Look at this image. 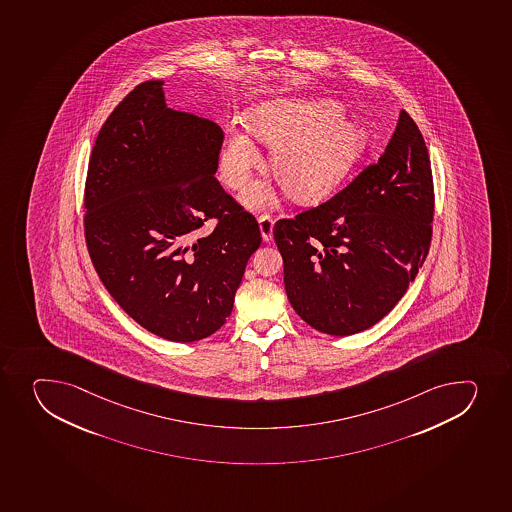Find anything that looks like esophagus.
I'll use <instances>...</instances> for the list:
<instances>
[{"label":"esophagus","instance_id":"obj_1","mask_svg":"<svg viewBox=\"0 0 512 512\" xmlns=\"http://www.w3.org/2000/svg\"><path fill=\"white\" fill-rule=\"evenodd\" d=\"M259 228L262 240L270 242L272 237H274V218L270 217V215H262L259 218Z\"/></svg>","mask_w":512,"mask_h":512}]
</instances>
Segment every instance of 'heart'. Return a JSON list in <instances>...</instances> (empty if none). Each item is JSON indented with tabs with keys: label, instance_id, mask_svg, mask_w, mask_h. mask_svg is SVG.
<instances>
[{
	"label": "heart",
	"instance_id": "obj_1",
	"mask_svg": "<svg viewBox=\"0 0 512 512\" xmlns=\"http://www.w3.org/2000/svg\"><path fill=\"white\" fill-rule=\"evenodd\" d=\"M342 108L330 100L272 98L253 107L248 127L262 142L275 145L272 170L300 202L329 195L369 147L364 128L340 117ZM260 165V152L250 133L235 128L220 155V177L230 188H240ZM277 200L275 188L257 182L243 192L248 208H265Z\"/></svg>",
	"mask_w": 512,
	"mask_h": 512
}]
</instances>
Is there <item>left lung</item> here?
I'll return each instance as SVG.
<instances>
[{
	"label": "left lung",
	"mask_w": 512,
	"mask_h": 512,
	"mask_svg": "<svg viewBox=\"0 0 512 512\" xmlns=\"http://www.w3.org/2000/svg\"><path fill=\"white\" fill-rule=\"evenodd\" d=\"M434 190L424 138L409 113L379 162L329 202L275 223L285 292L324 334H359L384 319L424 264Z\"/></svg>",
	"instance_id": "8db88e82"
}]
</instances>
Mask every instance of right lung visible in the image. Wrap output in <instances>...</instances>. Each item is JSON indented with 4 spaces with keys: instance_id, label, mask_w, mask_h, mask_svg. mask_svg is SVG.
I'll return each mask as SVG.
<instances>
[{
    "instance_id": "1",
    "label": "right lung",
    "mask_w": 512,
    "mask_h": 512,
    "mask_svg": "<svg viewBox=\"0 0 512 512\" xmlns=\"http://www.w3.org/2000/svg\"><path fill=\"white\" fill-rule=\"evenodd\" d=\"M222 143L217 123L168 108L163 81H145L107 118L88 165L85 237L97 274L135 322L173 342L227 322L262 242L213 177ZM210 217L218 227L198 236Z\"/></svg>"
}]
</instances>
